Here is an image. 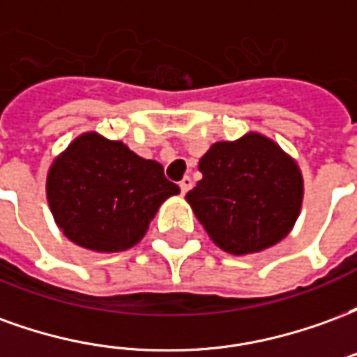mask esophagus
<instances>
[{"instance_id": "34e87169", "label": "esophagus", "mask_w": 357, "mask_h": 357, "mask_svg": "<svg viewBox=\"0 0 357 357\" xmlns=\"http://www.w3.org/2000/svg\"><path fill=\"white\" fill-rule=\"evenodd\" d=\"M191 187H193V179L189 178V176H185V178L179 181V189H181V193L183 195H185Z\"/></svg>"}]
</instances>
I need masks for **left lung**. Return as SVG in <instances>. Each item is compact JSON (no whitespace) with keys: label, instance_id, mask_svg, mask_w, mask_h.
I'll return each mask as SVG.
<instances>
[{"label":"left lung","instance_id":"8db88e82","mask_svg":"<svg viewBox=\"0 0 357 357\" xmlns=\"http://www.w3.org/2000/svg\"><path fill=\"white\" fill-rule=\"evenodd\" d=\"M202 179L187 193L210 239L229 255H250L287 237L302 204L296 162L260 133L212 145Z\"/></svg>","mask_w":357,"mask_h":357}]
</instances>
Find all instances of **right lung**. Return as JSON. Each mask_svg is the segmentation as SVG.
Segmentation results:
<instances>
[{
  "mask_svg": "<svg viewBox=\"0 0 357 357\" xmlns=\"http://www.w3.org/2000/svg\"><path fill=\"white\" fill-rule=\"evenodd\" d=\"M178 193L156 160L97 133L73 141L47 176V201L57 225L73 243L97 252L137 245L158 206Z\"/></svg>",
  "mask_w": 357,
  "mask_h": 357,
  "instance_id": "add662e5",
  "label": "right lung"
}]
</instances>
